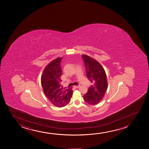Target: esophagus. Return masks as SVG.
Segmentation results:
<instances>
[{
  "mask_svg": "<svg viewBox=\"0 0 149 149\" xmlns=\"http://www.w3.org/2000/svg\"><path fill=\"white\" fill-rule=\"evenodd\" d=\"M74 88H79L80 87L79 86H74Z\"/></svg>",
  "mask_w": 149,
  "mask_h": 149,
  "instance_id": "obj_1",
  "label": "esophagus"
}]
</instances>
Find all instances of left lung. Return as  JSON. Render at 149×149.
<instances>
[{
  "mask_svg": "<svg viewBox=\"0 0 149 149\" xmlns=\"http://www.w3.org/2000/svg\"><path fill=\"white\" fill-rule=\"evenodd\" d=\"M86 68V75L92 86L84 96L88 104L97 105L103 99L108 87L106 73L98 61L87 55H82Z\"/></svg>",
  "mask_w": 149,
  "mask_h": 149,
  "instance_id": "1",
  "label": "left lung"
}]
</instances>
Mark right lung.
<instances>
[{
	"label": "right lung",
	"mask_w": 149,
	"mask_h": 149,
	"mask_svg": "<svg viewBox=\"0 0 149 149\" xmlns=\"http://www.w3.org/2000/svg\"><path fill=\"white\" fill-rule=\"evenodd\" d=\"M62 58L58 57L51 61L45 68L41 77L43 92L51 103L58 107L67 105L73 94L71 88L65 89L61 84Z\"/></svg>",
	"instance_id": "add662e5"
}]
</instances>
